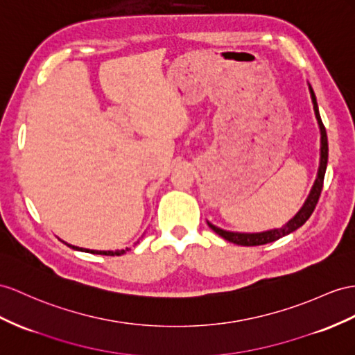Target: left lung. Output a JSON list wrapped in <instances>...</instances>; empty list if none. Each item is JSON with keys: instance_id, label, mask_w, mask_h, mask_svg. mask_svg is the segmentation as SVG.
Masks as SVG:
<instances>
[{"instance_id": "8db88e82", "label": "left lung", "mask_w": 355, "mask_h": 355, "mask_svg": "<svg viewBox=\"0 0 355 355\" xmlns=\"http://www.w3.org/2000/svg\"><path fill=\"white\" fill-rule=\"evenodd\" d=\"M309 91H311V97H312V103H313V111H315V116L318 120V125H320L321 130V160H320V169H318V177L315 180V184L311 190V195L307 196L304 205L302 207L293 219H291L286 225L282 226L279 230H271V231H266V232H257V234H244V232H230V231H223L217 226L211 225L210 222H207L208 226L216 232L219 234L222 239L228 240L234 244H239V246H261V244H267V243H272L285 235L294 232L295 230H298L300 226H303L306 223V220L309 217L312 216L315 207L318 204V199L321 196V190H322V184H324V175H325V169H327V162H329V142H327V132L325 127L322 124V120L320 116V111H318V103H316V97L312 87L309 85Z\"/></svg>"}]
</instances>
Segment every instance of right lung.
Returning <instances> with one entry per match:
<instances>
[{"label": "right lung", "instance_id": "right-lung-1", "mask_svg": "<svg viewBox=\"0 0 355 355\" xmlns=\"http://www.w3.org/2000/svg\"><path fill=\"white\" fill-rule=\"evenodd\" d=\"M67 244V243H66ZM69 248H71V249H75V250H80V252H88V253H96V255H107V257H120V255H123V253H125V250H129V249H125V250H115V252H112V250H89V249H83V248H78V246H71V244H67Z\"/></svg>", "mask_w": 355, "mask_h": 355}]
</instances>
